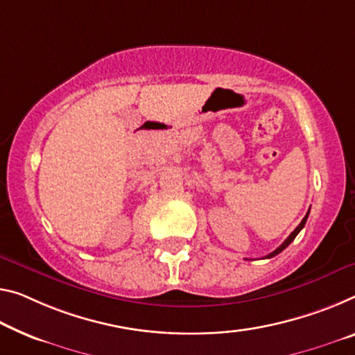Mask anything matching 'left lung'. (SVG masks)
Wrapping results in <instances>:
<instances>
[{
	"label": "left lung",
	"instance_id": "left-lung-1",
	"mask_svg": "<svg viewBox=\"0 0 355 355\" xmlns=\"http://www.w3.org/2000/svg\"><path fill=\"white\" fill-rule=\"evenodd\" d=\"M308 216H309V211L306 212V216H304L303 217V220L302 222H300V225L295 228V230H293L291 234H288V238L286 239V241L284 243H282L281 244V246L279 248H277L276 250H272V252L271 254H268V255H266V259H271V257H275V255H277V254H279V252H282V250H284L287 246H288V244H291L292 241H293V239H295V236H297V234L300 233V232H302V228L304 227V223H306V220H308Z\"/></svg>",
	"mask_w": 355,
	"mask_h": 355
}]
</instances>
